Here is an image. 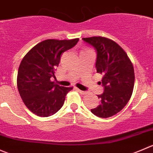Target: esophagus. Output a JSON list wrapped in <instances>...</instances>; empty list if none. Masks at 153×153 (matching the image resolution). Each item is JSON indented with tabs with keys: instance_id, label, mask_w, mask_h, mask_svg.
Wrapping results in <instances>:
<instances>
[{
	"instance_id": "esophagus-1",
	"label": "esophagus",
	"mask_w": 153,
	"mask_h": 153,
	"mask_svg": "<svg viewBox=\"0 0 153 153\" xmlns=\"http://www.w3.org/2000/svg\"><path fill=\"white\" fill-rule=\"evenodd\" d=\"M76 91H78L79 92L80 94H87V92H86V91H83L79 90V89L76 88Z\"/></svg>"
}]
</instances>
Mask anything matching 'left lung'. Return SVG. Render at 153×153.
<instances>
[{
	"mask_svg": "<svg viewBox=\"0 0 153 153\" xmlns=\"http://www.w3.org/2000/svg\"><path fill=\"white\" fill-rule=\"evenodd\" d=\"M82 41L96 51L97 73L102 75L100 82L103 93L97 95L100 102L91 111L99 117H111L121 111L131 97L134 68L127 54L116 42L100 36L83 38Z\"/></svg>",
	"mask_w": 153,
	"mask_h": 153,
	"instance_id": "left-lung-1",
	"label": "left lung"
}]
</instances>
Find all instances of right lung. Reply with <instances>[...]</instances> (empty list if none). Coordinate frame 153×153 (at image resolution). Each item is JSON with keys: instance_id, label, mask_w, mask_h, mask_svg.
<instances>
[{"instance_id": "add662e5", "label": "right lung", "mask_w": 153, "mask_h": 153, "mask_svg": "<svg viewBox=\"0 0 153 153\" xmlns=\"http://www.w3.org/2000/svg\"><path fill=\"white\" fill-rule=\"evenodd\" d=\"M79 39L71 40L48 39L33 47L21 62L17 85L25 105L35 114L48 117L56 113L64 104L68 92L72 87L56 84V68L61 55L74 48Z\"/></svg>"}]
</instances>
